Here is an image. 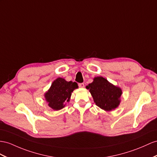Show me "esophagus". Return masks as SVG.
<instances>
[{"label": "esophagus", "mask_w": 157, "mask_h": 157, "mask_svg": "<svg viewBox=\"0 0 157 157\" xmlns=\"http://www.w3.org/2000/svg\"><path fill=\"white\" fill-rule=\"evenodd\" d=\"M78 86H79V87H82V88L85 87V85H84L83 83H79L78 84Z\"/></svg>", "instance_id": "esophagus-1"}]
</instances>
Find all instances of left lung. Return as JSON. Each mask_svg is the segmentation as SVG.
<instances>
[{
  "label": "left lung",
  "mask_w": 157,
  "mask_h": 157,
  "mask_svg": "<svg viewBox=\"0 0 157 157\" xmlns=\"http://www.w3.org/2000/svg\"><path fill=\"white\" fill-rule=\"evenodd\" d=\"M90 90L96 105L105 111H111L117 107L122 91L119 87L112 85L103 77H97L86 86Z\"/></svg>",
  "instance_id": "8db88e82"
}]
</instances>
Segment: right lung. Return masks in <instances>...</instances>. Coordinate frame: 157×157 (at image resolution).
<instances>
[{
    "instance_id": "right-lung-1",
    "label": "right lung",
    "mask_w": 157,
    "mask_h": 157,
    "mask_svg": "<svg viewBox=\"0 0 157 157\" xmlns=\"http://www.w3.org/2000/svg\"><path fill=\"white\" fill-rule=\"evenodd\" d=\"M78 87L75 82H66L60 78L56 79L45 94L48 105L54 110L62 109L65 106L64 103L70 101L71 92Z\"/></svg>"
}]
</instances>
